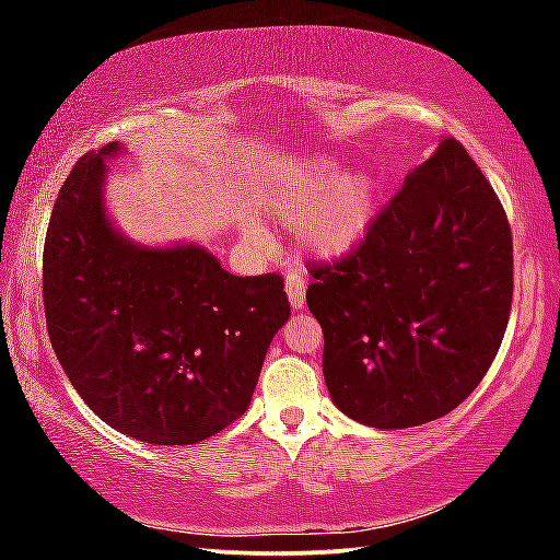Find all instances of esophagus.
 Returning a JSON list of instances; mask_svg holds the SVG:
<instances>
[{
	"label": "esophagus",
	"instance_id": "obj_1",
	"mask_svg": "<svg viewBox=\"0 0 560 560\" xmlns=\"http://www.w3.org/2000/svg\"><path fill=\"white\" fill-rule=\"evenodd\" d=\"M287 293L293 308H301L303 303H306V277H303L301 271H289Z\"/></svg>",
	"mask_w": 560,
	"mask_h": 560
}]
</instances>
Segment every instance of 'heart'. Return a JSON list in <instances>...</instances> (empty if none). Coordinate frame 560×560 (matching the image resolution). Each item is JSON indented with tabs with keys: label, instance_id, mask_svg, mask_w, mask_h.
Instances as JSON below:
<instances>
[{
	"label": "heart",
	"instance_id": "b5f03b06",
	"mask_svg": "<svg viewBox=\"0 0 560 560\" xmlns=\"http://www.w3.org/2000/svg\"><path fill=\"white\" fill-rule=\"evenodd\" d=\"M377 207V185L365 170H338L328 160L296 167L271 210L283 222H299L301 242L320 257H340L371 230Z\"/></svg>",
	"mask_w": 560,
	"mask_h": 560
}]
</instances>
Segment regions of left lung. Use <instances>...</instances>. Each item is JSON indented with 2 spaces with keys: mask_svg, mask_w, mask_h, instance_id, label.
<instances>
[{
  "mask_svg": "<svg viewBox=\"0 0 560 560\" xmlns=\"http://www.w3.org/2000/svg\"><path fill=\"white\" fill-rule=\"evenodd\" d=\"M308 271L334 402L377 430L417 428L467 400L494 363L514 242L489 179L444 136L363 240Z\"/></svg>",
  "mask_w": 560,
  "mask_h": 560,
  "instance_id": "1",
  "label": "left lung"
}]
</instances>
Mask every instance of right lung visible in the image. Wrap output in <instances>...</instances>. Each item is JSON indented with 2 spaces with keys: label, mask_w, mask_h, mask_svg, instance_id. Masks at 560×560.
<instances>
[{
  "label": "right lung",
  "mask_w": 560,
  "mask_h": 560,
  "mask_svg": "<svg viewBox=\"0 0 560 560\" xmlns=\"http://www.w3.org/2000/svg\"><path fill=\"white\" fill-rule=\"evenodd\" d=\"M86 153L44 242L46 328L75 393L150 444H195L246 412L271 338L291 316L281 273L234 277L187 244L145 249L108 224L106 160Z\"/></svg>",
  "instance_id": "obj_1"
}]
</instances>
